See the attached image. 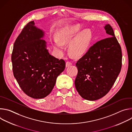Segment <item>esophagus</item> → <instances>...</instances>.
<instances>
[{
    "instance_id": "obj_1",
    "label": "esophagus",
    "mask_w": 132,
    "mask_h": 132,
    "mask_svg": "<svg viewBox=\"0 0 132 132\" xmlns=\"http://www.w3.org/2000/svg\"><path fill=\"white\" fill-rule=\"evenodd\" d=\"M71 65H72V63H71V62H66V67H68L70 66Z\"/></svg>"
}]
</instances>
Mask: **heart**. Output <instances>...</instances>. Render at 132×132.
<instances>
[{
    "label": "heart",
    "instance_id": "obj_1",
    "mask_svg": "<svg viewBox=\"0 0 132 132\" xmlns=\"http://www.w3.org/2000/svg\"><path fill=\"white\" fill-rule=\"evenodd\" d=\"M81 30V27L77 24L64 28L58 33L57 39L53 40L54 47L59 51H63L64 45L69 44V53L75 57L81 56L87 50L92 39L90 29Z\"/></svg>",
    "mask_w": 132,
    "mask_h": 132
}]
</instances>
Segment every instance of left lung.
I'll list each match as a JSON object with an SVG mask.
<instances>
[{"instance_id":"8db88e82","label":"left lung","mask_w":132,"mask_h":132,"mask_svg":"<svg viewBox=\"0 0 132 132\" xmlns=\"http://www.w3.org/2000/svg\"><path fill=\"white\" fill-rule=\"evenodd\" d=\"M108 37L91 46L76 64L75 81L80 96L94 101L104 97L114 85L121 71L122 51L112 27H104Z\"/></svg>"}]
</instances>
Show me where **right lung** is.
Wrapping results in <instances>:
<instances>
[{"label":"right lung","mask_w":132,"mask_h":132,"mask_svg":"<svg viewBox=\"0 0 132 132\" xmlns=\"http://www.w3.org/2000/svg\"><path fill=\"white\" fill-rule=\"evenodd\" d=\"M29 22L19 35L11 55L13 75L22 91L34 99L46 97L57 77L64 70L65 62L51 55L43 39L44 32Z\"/></svg>","instance_id":"add662e5"}]
</instances>
